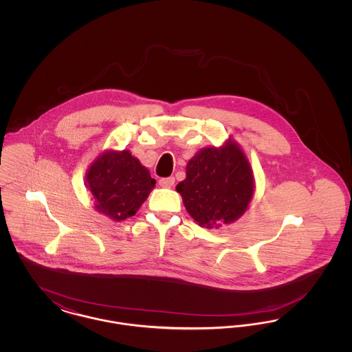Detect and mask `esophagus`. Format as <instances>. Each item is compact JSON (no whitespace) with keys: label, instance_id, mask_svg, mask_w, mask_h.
<instances>
[{"label":"esophagus","instance_id":"34e87169","mask_svg":"<svg viewBox=\"0 0 352 352\" xmlns=\"http://www.w3.org/2000/svg\"><path fill=\"white\" fill-rule=\"evenodd\" d=\"M174 184H175V178H174V177H168V178H161V179H160V184H161L162 187H168V188H170V187L174 186Z\"/></svg>","mask_w":352,"mask_h":352}]
</instances>
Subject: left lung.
I'll return each mask as SVG.
<instances>
[{"instance_id":"1","label":"left lung","mask_w":352,"mask_h":352,"mask_svg":"<svg viewBox=\"0 0 352 352\" xmlns=\"http://www.w3.org/2000/svg\"><path fill=\"white\" fill-rule=\"evenodd\" d=\"M252 168L240 146L228 140L220 148H204L186 166L177 184L191 218L206 228H218L240 218L253 197Z\"/></svg>"}]
</instances>
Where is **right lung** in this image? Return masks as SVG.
Wrapping results in <instances>:
<instances>
[{"mask_svg":"<svg viewBox=\"0 0 352 352\" xmlns=\"http://www.w3.org/2000/svg\"><path fill=\"white\" fill-rule=\"evenodd\" d=\"M85 184L95 199L96 211L120 221L138 211L155 186V179L125 149L99 155L87 170Z\"/></svg>","mask_w":352,"mask_h":352,"instance_id":"obj_1","label":"right lung"}]
</instances>
